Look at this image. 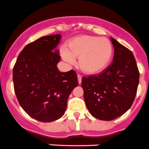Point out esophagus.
I'll use <instances>...</instances> for the list:
<instances>
[{"label":"esophagus","instance_id":"obj_1","mask_svg":"<svg viewBox=\"0 0 149 149\" xmlns=\"http://www.w3.org/2000/svg\"><path fill=\"white\" fill-rule=\"evenodd\" d=\"M77 78H78L79 84H81V82H82V77L79 74H78L77 75Z\"/></svg>","mask_w":149,"mask_h":149}]
</instances>
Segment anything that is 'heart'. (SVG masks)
Listing matches in <instances>:
<instances>
[{
    "label": "heart",
    "mask_w": 149,
    "mask_h": 149,
    "mask_svg": "<svg viewBox=\"0 0 149 149\" xmlns=\"http://www.w3.org/2000/svg\"><path fill=\"white\" fill-rule=\"evenodd\" d=\"M113 47L106 38L82 35L70 40L67 49L62 48L61 57L69 63H74L78 58V65L86 74H96L103 70L111 61Z\"/></svg>",
    "instance_id": "1"
}]
</instances>
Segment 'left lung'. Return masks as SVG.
<instances>
[{"label":"left lung","mask_w":149,"mask_h":149,"mask_svg":"<svg viewBox=\"0 0 149 149\" xmlns=\"http://www.w3.org/2000/svg\"><path fill=\"white\" fill-rule=\"evenodd\" d=\"M111 40L114 48L113 62L98 75L82 79L86 107L102 120L116 119L130 108L139 79L132 51L113 38Z\"/></svg>","instance_id":"1"}]
</instances>
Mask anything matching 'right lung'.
I'll list each match as a JSON object with an SVG mask.
<instances>
[{
  "label": "right lung",
  "mask_w": 149,
  "mask_h": 149,
  "mask_svg": "<svg viewBox=\"0 0 149 149\" xmlns=\"http://www.w3.org/2000/svg\"><path fill=\"white\" fill-rule=\"evenodd\" d=\"M61 38L59 34L43 36L27 45L13 70L19 103L30 117L44 123L64 114L69 96L78 86L74 70L63 72L57 67L61 56L56 47Z\"/></svg>",
  "instance_id": "obj_1"
}]
</instances>
